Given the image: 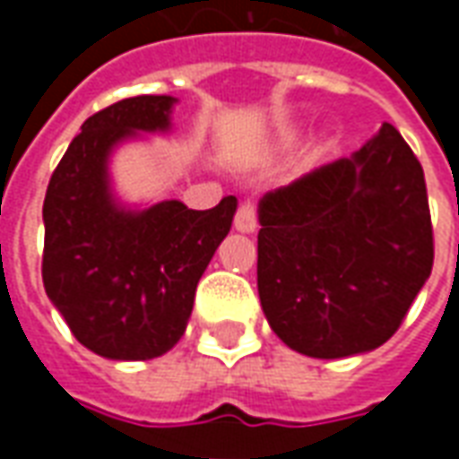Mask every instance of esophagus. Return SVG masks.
I'll use <instances>...</instances> for the list:
<instances>
[{"instance_id": "obj_1", "label": "esophagus", "mask_w": 459, "mask_h": 459, "mask_svg": "<svg viewBox=\"0 0 459 459\" xmlns=\"http://www.w3.org/2000/svg\"><path fill=\"white\" fill-rule=\"evenodd\" d=\"M236 229L240 233H253L258 229V213H255V206L250 201H243L236 211Z\"/></svg>"}]
</instances>
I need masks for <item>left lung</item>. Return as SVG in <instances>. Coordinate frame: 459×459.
<instances>
[{
  "instance_id": "obj_1",
  "label": "left lung",
  "mask_w": 459,
  "mask_h": 459,
  "mask_svg": "<svg viewBox=\"0 0 459 459\" xmlns=\"http://www.w3.org/2000/svg\"><path fill=\"white\" fill-rule=\"evenodd\" d=\"M258 295L268 325L315 359L394 337L433 270L420 161L394 125L258 204Z\"/></svg>"
}]
</instances>
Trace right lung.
I'll use <instances>...</instances> for the list:
<instances>
[{"instance_id": "right-lung-1", "label": "right lung", "mask_w": 459, "mask_h": 459, "mask_svg": "<svg viewBox=\"0 0 459 459\" xmlns=\"http://www.w3.org/2000/svg\"><path fill=\"white\" fill-rule=\"evenodd\" d=\"M174 103L137 95L91 115L46 189V295L81 344L115 361L154 359L179 342L196 285L238 209L236 196L206 211L177 199L130 209L113 194L115 147L169 130Z\"/></svg>"}]
</instances>
